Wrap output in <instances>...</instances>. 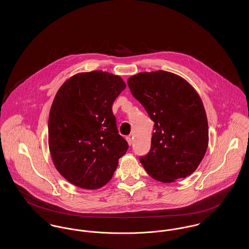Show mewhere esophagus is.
<instances>
[{"instance_id":"obj_1","label":"esophagus","mask_w":249,"mask_h":249,"mask_svg":"<svg viewBox=\"0 0 249 249\" xmlns=\"http://www.w3.org/2000/svg\"><path fill=\"white\" fill-rule=\"evenodd\" d=\"M126 140H127V142L129 143V145H131V143H132V140H131V137L130 136H128V137H126Z\"/></svg>"}]
</instances>
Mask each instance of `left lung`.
Listing matches in <instances>:
<instances>
[{
	"label": "left lung",
	"mask_w": 249,
	"mask_h": 249,
	"mask_svg": "<svg viewBox=\"0 0 249 249\" xmlns=\"http://www.w3.org/2000/svg\"><path fill=\"white\" fill-rule=\"evenodd\" d=\"M131 94L154 121L151 149L140 158L156 180L173 183L200 165L209 141L200 95L186 79L170 71H143L129 77Z\"/></svg>",
	"instance_id": "8db88e82"
}]
</instances>
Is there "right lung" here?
I'll return each mask as SVG.
<instances>
[{
  "mask_svg": "<svg viewBox=\"0 0 249 249\" xmlns=\"http://www.w3.org/2000/svg\"><path fill=\"white\" fill-rule=\"evenodd\" d=\"M125 88L119 75L86 71L71 76L56 93L48 119L49 152L57 171L72 185L102 188L128 150L112 111Z\"/></svg>",
  "mask_w": 249,
  "mask_h": 249,
  "instance_id": "add662e5",
  "label": "right lung"
}]
</instances>
